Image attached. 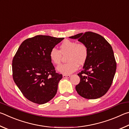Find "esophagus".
Instances as JSON below:
<instances>
[{"mask_svg": "<svg viewBox=\"0 0 129 129\" xmlns=\"http://www.w3.org/2000/svg\"><path fill=\"white\" fill-rule=\"evenodd\" d=\"M62 77L64 78H68L70 77H71V75H63Z\"/></svg>", "mask_w": 129, "mask_h": 129, "instance_id": "1", "label": "esophagus"}]
</instances>
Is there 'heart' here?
Returning <instances> with one entry per match:
<instances>
[{
    "mask_svg": "<svg viewBox=\"0 0 129 129\" xmlns=\"http://www.w3.org/2000/svg\"><path fill=\"white\" fill-rule=\"evenodd\" d=\"M67 62L60 65L57 68L60 73L69 75L78 69V64H85L88 58L89 49L87 45L83 43L65 40L61 44L60 50L53 48L49 52V58L52 63L59 65L62 59V54H67Z\"/></svg>",
    "mask_w": 129,
    "mask_h": 129,
    "instance_id": "1",
    "label": "heart"
}]
</instances>
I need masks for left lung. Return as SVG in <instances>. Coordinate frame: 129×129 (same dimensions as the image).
Listing matches in <instances>:
<instances>
[{
  "mask_svg": "<svg viewBox=\"0 0 129 129\" xmlns=\"http://www.w3.org/2000/svg\"><path fill=\"white\" fill-rule=\"evenodd\" d=\"M87 45L89 56L84 69L78 73L80 82L76 86L78 94L86 99H97L105 94L112 85L117 68L112 47L104 37L92 32L69 37Z\"/></svg>",
  "mask_w": 129,
  "mask_h": 129,
  "instance_id": "obj_1",
  "label": "left lung"
}]
</instances>
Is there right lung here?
Wrapping results in <instances>:
<instances>
[{
  "instance_id": "obj_1",
  "label": "right lung",
  "mask_w": 129,
  "mask_h": 129,
  "mask_svg": "<svg viewBox=\"0 0 129 129\" xmlns=\"http://www.w3.org/2000/svg\"><path fill=\"white\" fill-rule=\"evenodd\" d=\"M64 38L38 35L21 44L13 58L14 82L23 95L38 104L47 103L55 96L62 77L49 58V52Z\"/></svg>"
}]
</instances>
